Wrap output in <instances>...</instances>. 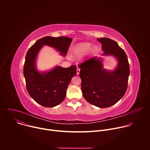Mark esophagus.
I'll list each match as a JSON object with an SVG mask.
<instances>
[{
  "label": "esophagus",
  "instance_id": "1",
  "mask_svg": "<svg viewBox=\"0 0 150 150\" xmlns=\"http://www.w3.org/2000/svg\"><path fill=\"white\" fill-rule=\"evenodd\" d=\"M79 72H80V69H79V68L77 67V69H76V74H77L78 75H79Z\"/></svg>",
  "mask_w": 150,
  "mask_h": 150
}]
</instances>
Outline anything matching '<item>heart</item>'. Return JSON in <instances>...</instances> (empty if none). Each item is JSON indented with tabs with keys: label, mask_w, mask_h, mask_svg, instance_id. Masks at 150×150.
<instances>
[{
	"label": "heart",
	"mask_w": 150,
	"mask_h": 150,
	"mask_svg": "<svg viewBox=\"0 0 150 150\" xmlns=\"http://www.w3.org/2000/svg\"><path fill=\"white\" fill-rule=\"evenodd\" d=\"M91 49V45L88 42L80 43L75 45L72 50V55L75 57H81L86 54ZM97 48H94V51H96Z\"/></svg>",
	"instance_id": "obj_1"
}]
</instances>
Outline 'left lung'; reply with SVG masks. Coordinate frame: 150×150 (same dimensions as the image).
<instances>
[{"label": "left lung", "mask_w": 150, "mask_h": 150, "mask_svg": "<svg viewBox=\"0 0 150 150\" xmlns=\"http://www.w3.org/2000/svg\"><path fill=\"white\" fill-rule=\"evenodd\" d=\"M103 51L102 55H113L118 60L116 70L103 68L101 60L93 57L83 62L79 76L81 90L85 99L100 108H106L117 103L125 95L130 70L127 55L117 42L109 38H98Z\"/></svg>", "instance_id": "1"}]
</instances>
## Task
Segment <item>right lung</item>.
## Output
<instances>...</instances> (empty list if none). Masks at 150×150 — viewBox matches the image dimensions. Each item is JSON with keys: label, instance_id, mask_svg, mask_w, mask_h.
<instances>
[{"label": "right lung", "instance_id": "right-lung-1", "mask_svg": "<svg viewBox=\"0 0 150 150\" xmlns=\"http://www.w3.org/2000/svg\"><path fill=\"white\" fill-rule=\"evenodd\" d=\"M72 41L67 37L46 36L38 40L26 54L24 75L27 91L35 101L46 108L56 106L65 99L71 80L76 74V67L64 68L57 66L49 72L40 73L35 67L37 54L42 46L47 45L65 56Z\"/></svg>", "mask_w": 150, "mask_h": 150}]
</instances>
